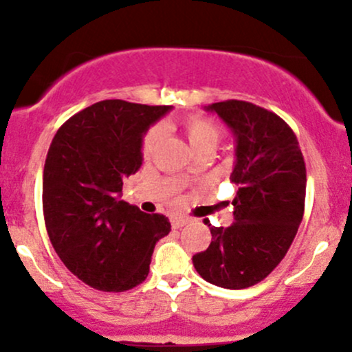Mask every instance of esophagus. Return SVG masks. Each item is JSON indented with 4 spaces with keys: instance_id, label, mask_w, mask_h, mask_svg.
I'll return each mask as SVG.
<instances>
[{
    "instance_id": "34e87169",
    "label": "esophagus",
    "mask_w": 352,
    "mask_h": 352,
    "mask_svg": "<svg viewBox=\"0 0 352 352\" xmlns=\"http://www.w3.org/2000/svg\"><path fill=\"white\" fill-rule=\"evenodd\" d=\"M188 223V218H173L172 220V228L179 230Z\"/></svg>"
}]
</instances>
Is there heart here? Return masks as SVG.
I'll return each instance as SVG.
<instances>
[{
  "mask_svg": "<svg viewBox=\"0 0 352 352\" xmlns=\"http://www.w3.org/2000/svg\"><path fill=\"white\" fill-rule=\"evenodd\" d=\"M182 129H184L185 135H187L188 144L195 152L204 151V148H215L218 140L221 137V127L213 120L207 119L204 116H188L182 120ZM164 127L162 125H155L147 135L144 137L142 142V153L144 157H151L152 152L155 151L157 144L162 140Z\"/></svg>",
  "mask_w": 352,
  "mask_h": 352,
  "instance_id": "b5f03b06",
  "label": "heart"
}]
</instances>
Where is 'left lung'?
Here are the masks:
<instances>
[{"label":"left lung","mask_w":352,"mask_h":352,"mask_svg":"<svg viewBox=\"0 0 352 352\" xmlns=\"http://www.w3.org/2000/svg\"><path fill=\"white\" fill-rule=\"evenodd\" d=\"M235 135L238 187L233 221L210 227L212 243L193 254L205 281L243 289L265 280L288 253L305 213L306 165L296 135L274 112L245 100L210 104Z\"/></svg>","instance_id":"obj_1"}]
</instances>
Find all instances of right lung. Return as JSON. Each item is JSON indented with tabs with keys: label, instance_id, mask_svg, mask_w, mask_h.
I'll return each instance as SVG.
<instances>
[{
	"label": "right lung",
	"instance_id": "right-lung-1",
	"mask_svg": "<svg viewBox=\"0 0 352 352\" xmlns=\"http://www.w3.org/2000/svg\"><path fill=\"white\" fill-rule=\"evenodd\" d=\"M170 106L100 100L67 119L47 151L43 210L66 268L100 292H127L148 274L170 221L120 200L122 179L142 165V137Z\"/></svg>",
	"mask_w": 352,
	"mask_h": 352
}]
</instances>
